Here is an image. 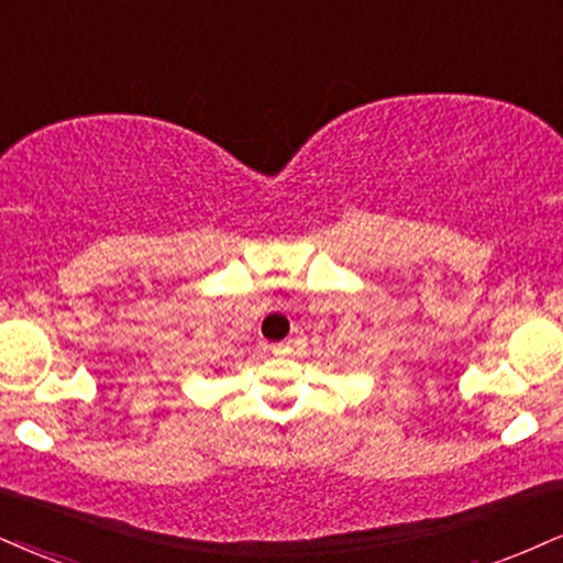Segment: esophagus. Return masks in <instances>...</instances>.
<instances>
[{"instance_id": "esophagus-1", "label": "esophagus", "mask_w": 563, "mask_h": 563, "mask_svg": "<svg viewBox=\"0 0 563 563\" xmlns=\"http://www.w3.org/2000/svg\"><path fill=\"white\" fill-rule=\"evenodd\" d=\"M269 351H273L275 356H286V354H290V343H288V341L273 343V346H269Z\"/></svg>"}]
</instances>
